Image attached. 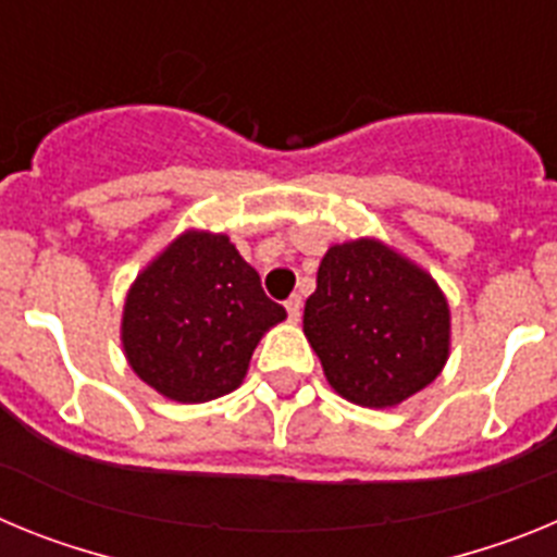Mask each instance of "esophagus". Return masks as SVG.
<instances>
[{"label":"esophagus","mask_w":557,"mask_h":557,"mask_svg":"<svg viewBox=\"0 0 557 557\" xmlns=\"http://www.w3.org/2000/svg\"><path fill=\"white\" fill-rule=\"evenodd\" d=\"M284 307H287L289 321H295V323H298V318H301V307H304L301 295H289L287 301H284Z\"/></svg>","instance_id":"obj_1"}]
</instances>
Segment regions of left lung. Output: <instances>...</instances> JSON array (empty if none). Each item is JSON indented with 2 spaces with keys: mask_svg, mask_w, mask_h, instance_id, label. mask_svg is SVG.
<instances>
[{
  "mask_svg": "<svg viewBox=\"0 0 557 557\" xmlns=\"http://www.w3.org/2000/svg\"><path fill=\"white\" fill-rule=\"evenodd\" d=\"M449 304L426 270L376 239L332 245L304 307L329 385L359 407L401 405L449 359Z\"/></svg>",
  "mask_w": 557,
  "mask_h": 557,
  "instance_id": "8db88e82",
  "label": "left lung"
}]
</instances>
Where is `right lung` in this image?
Segmentation results:
<instances>
[{
    "instance_id": "1",
    "label": "right lung",
    "mask_w": 557,
    "mask_h": 557,
    "mask_svg": "<svg viewBox=\"0 0 557 557\" xmlns=\"http://www.w3.org/2000/svg\"><path fill=\"white\" fill-rule=\"evenodd\" d=\"M284 318L228 236L186 231L133 282L122 348L152 391L200 405L243 385L253 348Z\"/></svg>"
}]
</instances>
